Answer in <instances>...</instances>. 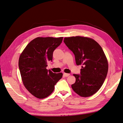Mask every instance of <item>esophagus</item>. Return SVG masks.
<instances>
[{
	"instance_id": "1",
	"label": "esophagus",
	"mask_w": 123,
	"mask_h": 123,
	"mask_svg": "<svg viewBox=\"0 0 123 123\" xmlns=\"http://www.w3.org/2000/svg\"><path fill=\"white\" fill-rule=\"evenodd\" d=\"M69 75H70V74H66V73H64V74H63V76L64 77H68V76H69Z\"/></svg>"
}]
</instances>
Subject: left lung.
I'll list each match as a JSON object with an SVG mask.
<instances>
[{
	"label": "left lung",
	"mask_w": 123,
	"mask_h": 123,
	"mask_svg": "<svg viewBox=\"0 0 123 123\" xmlns=\"http://www.w3.org/2000/svg\"><path fill=\"white\" fill-rule=\"evenodd\" d=\"M64 43L74 54L77 65H82L80 74H74L72 89L79 96L93 95L103 85L107 74L108 61L100 45L93 39L73 36L65 37Z\"/></svg>",
	"instance_id": "left-lung-1"
}]
</instances>
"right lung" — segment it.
<instances>
[{
    "mask_svg": "<svg viewBox=\"0 0 123 123\" xmlns=\"http://www.w3.org/2000/svg\"><path fill=\"white\" fill-rule=\"evenodd\" d=\"M63 38L37 37L27 44L20 54L18 66L23 84L36 98L43 99L50 95L62 77V73L55 74L46 67Z\"/></svg>",
    "mask_w": 123,
    "mask_h": 123,
    "instance_id": "add662e5",
    "label": "right lung"
}]
</instances>
